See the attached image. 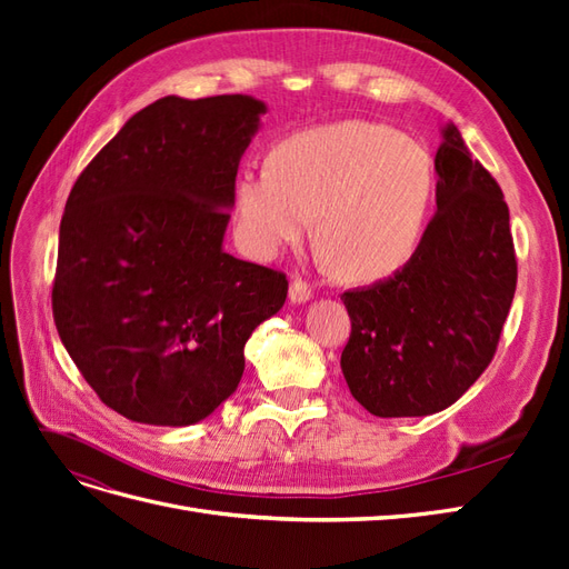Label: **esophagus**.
I'll return each instance as SVG.
<instances>
[{
	"label": "esophagus",
	"instance_id": "1",
	"mask_svg": "<svg viewBox=\"0 0 569 569\" xmlns=\"http://www.w3.org/2000/svg\"><path fill=\"white\" fill-rule=\"evenodd\" d=\"M311 297H313L311 284H308L301 278L291 280V284H289V299H291V303H306Z\"/></svg>",
	"mask_w": 569,
	"mask_h": 569
}]
</instances>
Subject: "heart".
Returning a JSON list of instances; mask_svg holds the SVG:
<instances>
[{
  "label": "heart",
  "instance_id": "obj_1",
  "mask_svg": "<svg viewBox=\"0 0 569 569\" xmlns=\"http://www.w3.org/2000/svg\"><path fill=\"white\" fill-rule=\"evenodd\" d=\"M435 194L427 149L375 120H339L284 137L266 170L234 184L237 239L272 258L316 230L351 280H382L416 256Z\"/></svg>",
  "mask_w": 569,
  "mask_h": 569
}]
</instances>
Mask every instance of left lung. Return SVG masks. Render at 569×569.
I'll use <instances>...</instances> for the list:
<instances>
[{
	"label": "left lung",
	"instance_id": "obj_1",
	"mask_svg": "<svg viewBox=\"0 0 569 569\" xmlns=\"http://www.w3.org/2000/svg\"><path fill=\"white\" fill-rule=\"evenodd\" d=\"M437 213L391 278L343 291L351 337L341 372L377 418L432 416L485 372L518 284L501 187L453 123L437 149Z\"/></svg>",
	"mask_w": 569,
	"mask_h": 569
}]
</instances>
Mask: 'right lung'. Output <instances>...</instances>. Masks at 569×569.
Returning <instances> with one entry per match:
<instances>
[{
	"label": "right lung",
	"mask_w": 569,
	"mask_h": 569,
	"mask_svg": "<svg viewBox=\"0 0 569 569\" xmlns=\"http://www.w3.org/2000/svg\"><path fill=\"white\" fill-rule=\"evenodd\" d=\"M266 104L163 97L120 128L66 201L51 311L68 356L132 422L184 427L237 389L287 274L222 251L239 159Z\"/></svg>",
	"instance_id": "right-lung-1"
}]
</instances>
